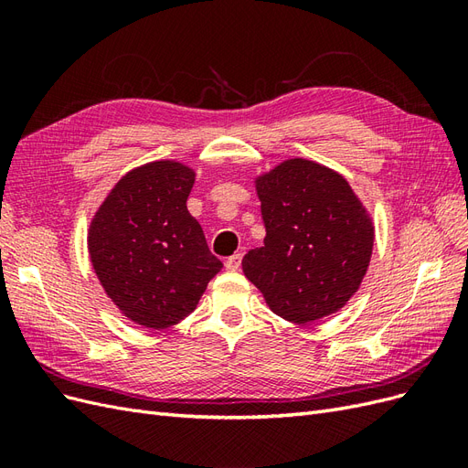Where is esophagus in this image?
Returning a JSON list of instances; mask_svg holds the SVG:
<instances>
[{
  "instance_id": "obj_1",
  "label": "esophagus",
  "mask_w": 468,
  "mask_h": 468,
  "mask_svg": "<svg viewBox=\"0 0 468 468\" xmlns=\"http://www.w3.org/2000/svg\"><path fill=\"white\" fill-rule=\"evenodd\" d=\"M239 263H242V253H234V256H230L229 260L224 261V265H226V269H229V271H238Z\"/></svg>"
}]
</instances>
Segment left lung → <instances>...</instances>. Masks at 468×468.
<instances>
[{"instance_id":"left-lung-1","label":"left lung","mask_w":468,"mask_h":468,"mask_svg":"<svg viewBox=\"0 0 468 468\" xmlns=\"http://www.w3.org/2000/svg\"><path fill=\"white\" fill-rule=\"evenodd\" d=\"M253 183L265 238L242 260L248 281L277 316L294 324L342 310L371 263V212L342 174L313 160H282Z\"/></svg>"}]
</instances>
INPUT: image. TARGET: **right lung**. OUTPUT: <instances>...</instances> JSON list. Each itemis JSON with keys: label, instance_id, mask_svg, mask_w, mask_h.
Listing matches in <instances>:
<instances>
[{"label": "right lung", "instance_id": "right-lung-1", "mask_svg": "<svg viewBox=\"0 0 468 468\" xmlns=\"http://www.w3.org/2000/svg\"><path fill=\"white\" fill-rule=\"evenodd\" d=\"M195 169L177 160L133 167L88 229L93 271L122 316L165 330L189 316L222 261L187 210Z\"/></svg>", "mask_w": 468, "mask_h": 468}]
</instances>
